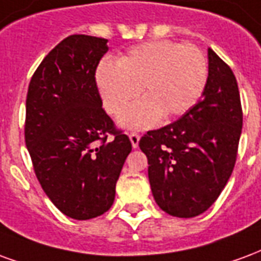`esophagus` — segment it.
Segmentation results:
<instances>
[{"label":"esophagus","mask_w":261,"mask_h":261,"mask_svg":"<svg viewBox=\"0 0 261 261\" xmlns=\"http://www.w3.org/2000/svg\"><path fill=\"white\" fill-rule=\"evenodd\" d=\"M129 139H130V143H132L133 149H138L139 140H140V136H139V133H136V132L129 133Z\"/></svg>","instance_id":"esophagus-1"}]
</instances>
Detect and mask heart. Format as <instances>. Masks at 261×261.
Listing matches in <instances>:
<instances>
[{"label":"heart","instance_id":"obj_1","mask_svg":"<svg viewBox=\"0 0 261 261\" xmlns=\"http://www.w3.org/2000/svg\"><path fill=\"white\" fill-rule=\"evenodd\" d=\"M207 65L193 44L155 40L133 47L117 62L102 61L96 82L102 106L118 115L133 98H143L119 117L128 129L151 128L161 118L172 119L189 111L206 86Z\"/></svg>","mask_w":261,"mask_h":261}]
</instances>
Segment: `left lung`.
Returning <instances> with one entry per match:
<instances>
[{
	"label": "left lung",
	"instance_id": "left-lung-1",
	"mask_svg": "<svg viewBox=\"0 0 261 261\" xmlns=\"http://www.w3.org/2000/svg\"><path fill=\"white\" fill-rule=\"evenodd\" d=\"M242 119L237 77L208 48V76L199 102L178 121L149 130L139 142L161 210L192 218L217 200L235 167Z\"/></svg>",
	"mask_w": 261,
	"mask_h": 261
}]
</instances>
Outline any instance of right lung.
<instances>
[{
	"label": "right lung",
	"mask_w": 261,
	"mask_h": 261,
	"mask_svg": "<svg viewBox=\"0 0 261 261\" xmlns=\"http://www.w3.org/2000/svg\"><path fill=\"white\" fill-rule=\"evenodd\" d=\"M108 40L72 34L45 55L29 83L24 142L40 185L73 220L104 214L132 144L102 110L96 69ZM112 135V138L108 136Z\"/></svg>",
	"instance_id": "add662e5"
}]
</instances>
